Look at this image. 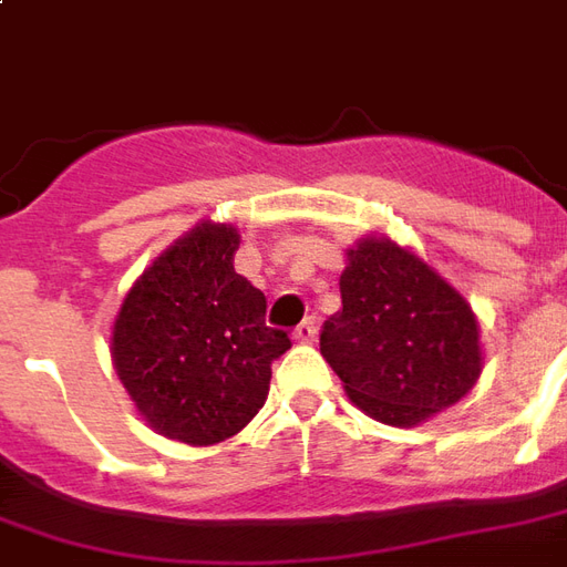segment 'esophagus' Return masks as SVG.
Returning a JSON list of instances; mask_svg holds the SVG:
<instances>
[{"mask_svg": "<svg viewBox=\"0 0 567 567\" xmlns=\"http://www.w3.org/2000/svg\"><path fill=\"white\" fill-rule=\"evenodd\" d=\"M316 334H319V324H316V319H303V322L297 324L295 328V340L297 343H312L316 340Z\"/></svg>", "mask_w": 567, "mask_h": 567, "instance_id": "esophagus-1", "label": "esophagus"}]
</instances>
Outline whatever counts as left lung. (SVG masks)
Returning <instances> with one entry per match:
<instances>
[{"instance_id": "obj_1", "label": "left lung", "mask_w": 567, "mask_h": 567, "mask_svg": "<svg viewBox=\"0 0 567 567\" xmlns=\"http://www.w3.org/2000/svg\"><path fill=\"white\" fill-rule=\"evenodd\" d=\"M340 303L319 350L368 417L417 426L476 386V316L414 251L386 236L359 239L347 248Z\"/></svg>"}]
</instances>
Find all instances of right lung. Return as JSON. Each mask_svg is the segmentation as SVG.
Here are the masks:
<instances>
[{"label":"right lung","instance_id":"add662e5","mask_svg":"<svg viewBox=\"0 0 567 567\" xmlns=\"http://www.w3.org/2000/svg\"><path fill=\"white\" fill-rule=\"evenodd\" d=\"M239 229L202 220L146 267L113 324V365L156 433L187 445L236 435L267 402L291 350L267 297L236 272Z\"/></svg>","mask_w":567,"mask_h":567}]
</instances>
